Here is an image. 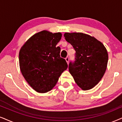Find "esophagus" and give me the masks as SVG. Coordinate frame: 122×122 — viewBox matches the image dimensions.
<instances>
[{
    "mask_svg": "<svg viewBox=\"0 0 122 122\" xmlns=\"http://www.w3.org/2000/svg\"><path fill=\"white\" fill-rule=\"evenodd\" d=\"M65 60L66 61V62H67V64H69V57L68 56L66 57L65 58Z\"/></svg>",
    "mask_w": 122,
    "mask_h": 122,
    "instance_id": "obj_1",
    "label": "esophagus"
}]
</instances>
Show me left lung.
<instances>
[{"instance_id": "obj_1", "label": "left lung", "mask_w": 122, "mask_h": 122, "mask_svg": "<svg viewBox=\"0 0 122 122\" xmlns=\"http://www.w3.org/2000/svg\"><path fill=\"white\" fill-rule=\"evenodd\" d=\"M75 51V61L70 62L69 70L77 85L83 90L93 88L105 72L108 54L102 43L81 33L64 34Z\"/></svg>"}]
</instances>
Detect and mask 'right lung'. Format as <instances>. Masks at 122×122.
<instances>
[{
    "mask_svg": "<svg viewBox=\"0 0 122 122\" xmlns=\"http://www.w3.org/2000/svg\"><path fill=\"white\" fill-rule=\"evenodd\" d=\"M60 33L42 31L25 43L19 53L20 70L27 82L34 90L46 93L53 88L68 65L60 57Z\"/></svg>",
    "mask_w": 122,
    "mask_h": 122,
    "instance_id": "add662e5",
    "label": "right lung"
}]
</instances>
